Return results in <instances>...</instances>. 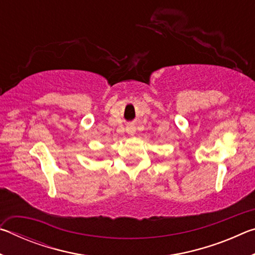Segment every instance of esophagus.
I'll list each match as a JSON object with an SVG mask.
<instances>
[{"instance_id":"obj_1","label":"esophagus","mask_w":255,"mask_h":255,"mask_svg":"<svg viewBox=\"0 0 255 255\" xmlns=\"http://www.w3.org/2000/svg\"><path fill=\"white\" fill-rule=\"evenodd\" d=\"M126 131H127L128 135L133 136V135H135V132H136V128L133 126H128L127 129H126Z\"/></svg>"}]
</instances>
